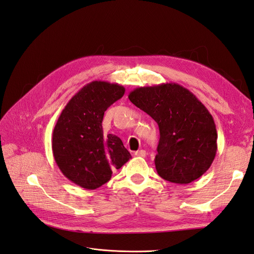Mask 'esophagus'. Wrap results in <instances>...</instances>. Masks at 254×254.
<instances>
[{
  "label": "esophagus",
  "mask_w": 254,
  "mask_h": 254,
  "mask_svg": "<svg viewBox=\"0 0 254 254\" xmlns=\"http://www.w3.org/2000/svg\"><path fill=\"white\" fill-rule=\"evenodd\" d=\"M134 155H135L136 157H142V158H144V157L146 156V151H145L144 149L137 150V151H135V152H134Z\"/></svg>",
  "instance_id": "1"
}]
</instances>
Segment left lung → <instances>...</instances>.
<instances>
[{"instance_id": "8db88e82", "label": "left lung", "mask_w": 254, "mask_h": 254, "mask_svg": "<svg viewBox=\"0 0 254 254\" xmlns=\"http://www.w3.org/2000/svg\"><path fill=\"white\" fill-rule=\"evenodd\" d=\"M128 98L159 126L155 164L161 178L188 184L209 170L217 151L216 126L190 90L166 82L136 88Z\"/></svg>"}]
</instances>
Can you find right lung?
I'll return each mask as SVG.
<instances>
[{
  "label": "right lung",
  "instance_id": "1",
  "mask_svg": "<svg viewBox=\"0 0 254 254\" xmlns=\"http://www.w3.org/2000/svg\"><path fill=\"white\" fill-rule=\"evenodd\" d=\"M125 93L119 83L94 80L82 87L61 112L53 131L55 162L66 178L86 190L111 179L131 155L114 134H104L105 111Z\"/></svg>",
  "mask_w": 254,
  "mask_h": 254
}]
</instances>
